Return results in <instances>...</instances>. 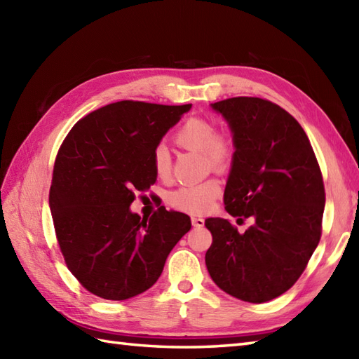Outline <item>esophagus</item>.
<instances>
[{
    "instance_id": "34e87169",
    "label": "esophagus",
    "mask_w": 359,
    "mask_h": 359,
    "mask_svg": "<svg viewBox=\"0 0 359 359\" xmlns=\"http://www.w3.org/2000/svg\"><path fill=\"white\" fill-rule=\"evenodd\" d=\"M191 224H193V226H203L205 220L201 216H193L191 217Z\"/></svg>"
}]
</instances>
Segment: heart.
Wrapping results in <instances>:
<instances>
[{"instance_id": "heart-1", "label": "heart", "mask_w": 359, "mask_h": 359, "mask_svg": "<svg viewBox=\"0 0 359 359\" xmlns=\"http://www.w3.org/2000/svg\"><path fill=\"white\" fill-rule=\"evenodd\" d=\"M174 143L179 148L202 151L205 165L210 170L224 172L231 166L234 158V142L228 134L216 131L211 121L191 117L174 134ZM152 168L158 179L166 180L171 175V160L165 147H157L152 152ZM220 182L207 179L201 184L184 185L170 193L168 203L172 208L185 212L207 211L220 194Z\"/></svg>"}]
</instances>
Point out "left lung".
I'll list each match as a JSON object with an SVG mask.
<instances>
[{"label":"left lung","instance_id":"left-lung-1","mask_svg":"<svg viewBox=\"0 0 359 359\" xmlns=\"http://www.w3.org/2000/svg\"><path fill=\"white\" fill-rule=\"evenodd\" d=\"M211 106L230 125L236 148L225 210L255 225L241 234L226 219L205 220L212 236L205 264L225 293L271 301L299 279L321 239V168L306 131L276 103L233 97Z\"/></svg>","mask_w":359,"mask_h":359}]
</instances>
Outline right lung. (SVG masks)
<instances>
[{"mask_svg": "<svg viewBox=\"0 0 359 359\" xmlns=\"http://www.w3.org/2000/svg\"><path fill=\"white\" fill-rule=\"evenodd\" d=\"M191 104L123 100L79 120L53 165L49 207L67 269L88 292L125 301L156 284L191 219L160 207L131 212L157 175L152 152Z\"/></svg>", "mask_w": 359, "mask_h": 359, "instance_id": "add662e5", "label": "right lung"}]
</instances>
